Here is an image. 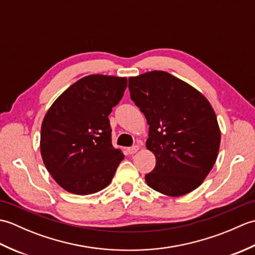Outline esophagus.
I'll return each mask as SVG.
<instances>
[{
  "label": "esophagus",
  "instance_id": "1",
  "mask_svg": "<svg viewBox=\"0 0 255 255\" xmlns=\"http://www.w3.org/2000/svg\"><path fill=\"white\" fill-rule=\"evenodd\" d=\"M138 150H139V145H133V147H130V148H128V149H127V151H128V153H129V154H133V153H136Z\"/></svg>",
  "mask_w": 255,
  "mask_h": 255
}]
</instances>
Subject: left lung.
<instances>
[{
    "label": "left lung",
    "instance_id": "1",
    "mask_svg": "<svg viewBox=\"0 0 255 255\" xmlns=\"http://www.w3.org/2000/svg\"><path fill=\"white\" fill-rule=\"evenodd\" d=\"M130 97L149 125L147 149L155 167L148 186L166 196L191 193L204 182L218 156L220 129L208 100L164 71L129 78Z\"/></svg>",
    "mask_w": 255,
    "mask_h": 255
}]
</instances>
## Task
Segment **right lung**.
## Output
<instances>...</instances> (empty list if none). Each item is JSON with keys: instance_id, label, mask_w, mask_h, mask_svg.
<instances>
[{"instance_id": "right-lung-1", "label": "right lung", "mask_w": 255, "mask_h": 255, "mask_svg": "<svg viewBox=\"0 0 255 255\" xmlns=\"http://www.w3.org/2000/svg\"><path fill=\"white\" fill-rule=\"evenodd\" d=\"M127 79L92 74L53 102L41 124L40 153L59 185L90 195L110 185L124 154L112 144L108 115L123 99Z\"/></svg>"}]
</instances>
